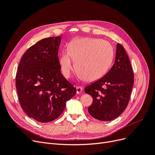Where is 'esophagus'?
Wrapping results in <instances>:
<instances>
[{"label": "esophagus", "mask_w": 155, "mask_h": 155, "mask_svg": "<svg viewBox=\"0 0 155 155\" xmlns=\"http://www.w3.org/2000/svg\"><path fill=\"white\" fill-rule=\"evenodd\" d=\"M83 92V88L80 86L76 87V92L77 94H81Z\"/></svg>", "instance_id": "1"}]
</instances>
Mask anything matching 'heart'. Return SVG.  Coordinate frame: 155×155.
Returning a JSON list of instances; mask_svg holds the SVG:
<instances>
[{
	"label": "heart",
	"mask_w": 155,
	"mask_h": 155,
	"mask_svg": "<svg viewBox=\"0 0 155 155\" xmlns=\"http://www.w3.org/2000/svg\"><path fill=\"white\" fill-rule=\"evenodd\" d=\"M113 48L109 42L94 38L74 39L64 51L59 63L63 74L70 78L76 62L79 76L87 81H95L103 77L109 70L113 59Z\"/></svg>",
	"instance_id": "obj_1"
}]
</instances>
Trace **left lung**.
I'll list each match as a JSON object with an SVG mask.
<instances>
[{
    "mask_svg": "<svg viewBox=\"0 0 155 155\" xmlns=\"http://www.w3.org/2000/svg\"><path fill=\"white\" fill-rule=\"evenodd\" d=\"M114 64L105 76L85 88L93 98L88 111L100 121H111L127 107L134 84V74L127 54L120 43L116 45Z\"/></svg>",
    "mask_w": 155,
    "mask_h": 155,
    "instance_id": "1",
    "label": "left lung"
}]
</instances>
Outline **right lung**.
<instances>
[{
	"label": "right lung",
	"instance_id": "add662e5",
	"mask_svg": "<svg viewBox=\"0 0 155 155\" xmlns=\"http://www.w3.org/2000/svg\"><path fill=\"white\" fill-rule=\"evenodd\" d=\"M61 37L37 42L22 55L15 77L19 104L26 114L42 123L61 114L76 89L61 72L58 48Z\"/></svg>",
	"mask_w": 155,
	"mask_h": 155
}]
</instances>
